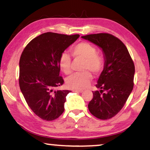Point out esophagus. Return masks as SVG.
<instances>
[{
    "label": "esophagus",
    "instance_id": "1",
    "mask_svg": "<svg viewBox=\"0 0 150 150\" xmlns=\"http://www.w3.org/2000/svg\"><path fill=\"white\" fill-rule=\"evenodd\" d=\"M73 92H75V93H82V90H78V89H73Z\"/></svg>",
    "mask_w": 150,
    "mask_h": 150
}]
</instances>
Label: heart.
<instances>
[{
    "mask_svg": "<svg viewBox=\"0 0 150 150\" xmlns=\"http://www.w3.org/2000/svg\"><path fill=\"white\" fill-rule=\"evenodd\" d=\"M73 56L76 59H83L81 69L83 72L76 73L67 79V84L69 87L75 89H83L88 86L93 73H99L103 69V60L97 54V49L93 45L86 42H82L71 48ZM59 65L62 71L67 75L72 71V59L67 52L61 53L59 59Z\"/></svg>",
    "mask_w": 150,
    "mask_h": 150,
    "instance_id": "b5f03b06",
    "label": "heart"
}]
</instances>
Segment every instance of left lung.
I'll return each mask as SVG.
<instances>
[{"label":"left lung","instance_id":"8db88e82","mask_svg":"<svg viewBox=\"0 0 150 150\" xmlns=\"http://www.w3.org/2000/svg\"><path fill=\"white\" fill-rule=\"evenodd\" d=\"M103 50L105 65L93 91L88 107L93 116L105 120L122 109L134 87L135 68L125 45L117 37L106 33L81 36Z\"/></svg>","mask_w":150,"mask_h":150}]
</instances>
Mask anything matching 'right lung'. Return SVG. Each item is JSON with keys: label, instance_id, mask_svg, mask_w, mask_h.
Segmentation results:
<instances>
[{"label": "right lung", "instance_id": "obj_1", "mask_svg": "<svg viewBox=\"0 0 150 150\" xmlns=\"http://www.w3.org/2000/svg\"><path fill=\"white\" fill-rule=\"evenodd\" d=\"M79 37L47 32L29 42L22 53L20 88L31 110L43 120H55L64 111L66 97L71 91L55 90L64 82L59 76V59Z\"/></svg>", "mask_w": 150, "mask_h": 150}]
</instances>
